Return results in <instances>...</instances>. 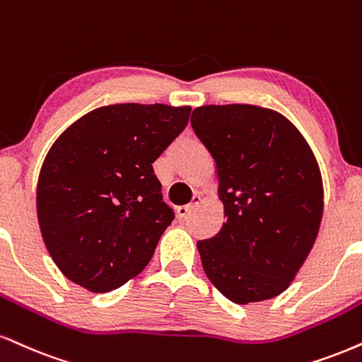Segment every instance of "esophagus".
<instances>
[{
    "mask_svg": "<svg viewBox=\"0 0 362 362\" xmlns=\"http://www.w3.org/2000/svg\"><path fill=\"white\" fill-rule=\"evenodd\" d=\"M200 202H202V197H200V195L195 194V195H194V199H192V202L187 204V206H182V207H178V209H177V214H178V217H180V219H184V217H189L190 214H192L194 209L197 207Z\"/></svg>",
    "mask_w": 362,
    "mask_h": 362,
    "instance_id": "34e87169",
    "label": "esophagus"
}]
</instances>
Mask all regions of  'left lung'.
<instances>
[{
  "label": "left lung",
  "mask_w": 362,
  "mask_h": 362,
  "mask_svg": "<svg viewBox=\"0 0 362 362\" xmlns=\"http://www.w3.org/2000/svg\"><path fill=\"white\" fill-rule=\"evenodd\" d=\"M216 162L226 223L197 243L204 272L238 305L283 293L310 255L324 214L319 163L297 126L252 104L195 107Z\"/></svg>",
  "instance_id": "left-lung-1"
}]
</instances>
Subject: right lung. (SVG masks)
I'll use <instances>...</instances> for the list:
<instances>
[{
    "label": "right lung",
    "mask_w": 362,
    "mask_h": 362,
    "mask_svg": "<svg viewBox=\"0 0 362 362\" xmlns=\"http://www.w3.org/2000/svg\"><path fill=\"white\" fill-rule=\"evenodd\" d=\"M192 107L111 104L87 112L50 146L37 184L47 251L94 293L141 273L172 224L153 163L184 132Z\"/></svg>",
    "instance_id": "right-lung-1"
}]
</instances>
